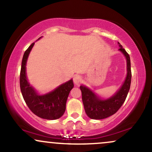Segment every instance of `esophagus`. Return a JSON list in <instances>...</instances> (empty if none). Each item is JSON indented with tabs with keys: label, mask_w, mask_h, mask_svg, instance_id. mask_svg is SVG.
<instances>
[{
	"label": "esophagus",
	"mask_w": 152,
	"mask_h": 152,
	"mask_svg": "<svg viewBox=\"0 0 152 152\" xmlns=\"http://www.w3.org/2000/svg\"><path fill=\"white\" fill-rule=\"evenodd\" d=\"M82 81V78L79 75H76L74 77V83L76 85H79Z\"/></svg>",
	"instance_id": "1"
}]
</instances>
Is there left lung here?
Segmentation results:
<instances>
[{
	"instance_id": "8db88e82",
	"label": "left lung",
	"mask_w": 152,
	"mask_h": 152,
	"mask_svg": "<svg viewBox=\"0 0 152 152\" xmlns=\"http://www.w3.org/2000/svg\"><path fill=\"white\" fill-rule=\"evenodd\" d=\"M118 43L120 47L118 50L126 58L127 69L126 77L119 90L109 99H102L87 87L80 86L85 112L87 116L92 119H103L114 114L125 102L129 91L132 81L130 57L121 45L119 43Z\"/></svg>"
}]
</instances>
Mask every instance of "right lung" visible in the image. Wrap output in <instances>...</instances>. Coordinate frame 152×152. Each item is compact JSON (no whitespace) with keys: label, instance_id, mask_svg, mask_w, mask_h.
<instances>
[{"label":"right lung","instance_id":"right-lung-1","mask_svg":"<svg viewBox=\"0 0 152 152\" xmlns=\"http://www.w3.org/2000/svg\"><path fill=\"white\" fill-rule=\"evenodd\" d=\"M34 45L33 43L28 48L23 57L20 74V91L26 104L34 114L44 119H57L65 112L66 101L74 88V82L71 79L49 93L39 95L28 81L26 72V62Z\"/></svg>","mask_w":152,"mask_h":152}]
</instances>
